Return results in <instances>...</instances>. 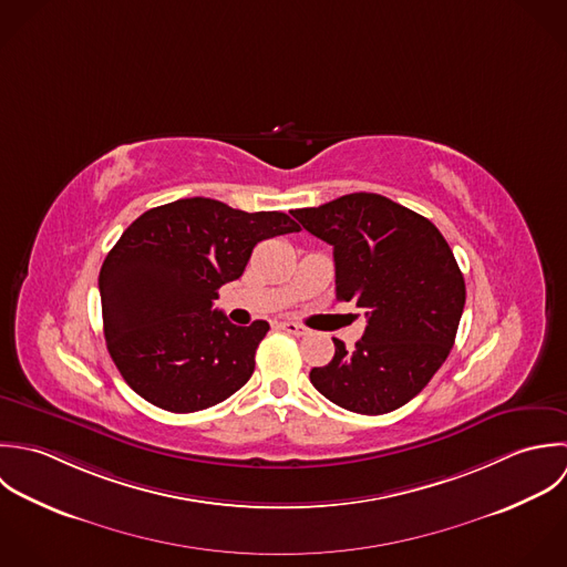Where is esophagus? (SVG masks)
Wrapping results in <instances>:
<instances>
[{
    "label": "esophagus",
    "instance_id": "esophagus-1",
    "mask_svg": "<svg viewBox=\"0 0 567 567\" xmlns=\"http://www.w3.org/2000/svg\"><path fill=\"white\" fill-rule=\"evenodd\" d=\"M279 328L286 330L288 334H295V337H306V334H308V328H303V326H299V323H295V321H281Z\"/></svg>",
    "mask_w": 567,
    "mask_h": 567
}]
</instances>
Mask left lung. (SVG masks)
I'll return each instance as SVG.
<instances>
[{"mask_svg":"<svg viewBox=\"0 0 567 567\" xmlns=\"http://www.w3.org/2000/svg\"><path fill=\"white\" fill-rule=\"evenodd\" d=\"M292 215L334 248L337 297L368 319L357 348L348 352L334 339V359L315 368L310 382L354 413L406 404L446 361L466 301L446 239L426 217L378 193H350Z\"/></svg>","mask_w":567,"mask_h":567,"instance_id":"8db88e82","label":"left lung"}]
</instances>
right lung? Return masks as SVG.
<instances>
[{
	"label": "right lung",
	"instance_id": "obj_1",
	"mask_svg": "<svg viewBox=\"0 0 567 567\" xmlns=\"http://www.w3.org/2000/svg\"><path fill=\"white\" fill-rule=\"evenodd\" d=\"M297 230L286 213H246L210 197L176 199L134 219L99 275L105 343L125 382L174 413L241 389L270 326H233L213 301L241 277L259 241Z\"/></svg>",
	"mask_w": 567,
	"mask_h": 567
}]
</instances>
